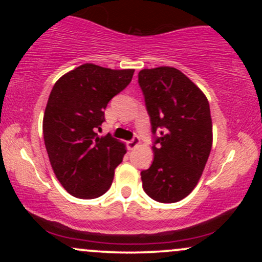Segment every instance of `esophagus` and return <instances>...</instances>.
Masks as SVG:
<instances>
[{"label":"esophagus","mask_w":262,"mask_h":262,"mask_svg":"<svg viewBox=\"0 0 262 262\" xmlns=\"http://www.w3.org/2000/svg\"><path fill=\"white\" fill-rule=\"evenodd\" d=\"M139 144H140V138L138 137V135H134L133 139L128 141V148L130 149V150H133V149L137 148V146L139 145Z\"/></svg>","instance_id":"obj_1"}]
</instances>
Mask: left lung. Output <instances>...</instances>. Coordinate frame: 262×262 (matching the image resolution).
<instances>
[{
    "instance_id": "8db88e82",
    "label": "left lung",
    "mask_w": 262,
    "mask_h": 262,
    "mask_svg": "<svg viewBox=\"0 0 262 262\" xmlns=\"http://www.w3.org/2000/svg\"><path fill=\"white\" fill-rule=\"evenodd\" d=\"M152 133L154 161L140 172L152 200L175 203L188 196L202 175L212 149V119L206 96L170 66L138 74Z\"/></svg>"
}]
</instances>
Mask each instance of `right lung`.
Segmentation results:
<instances>
[{
  "label": "right lung",
  "instance_id": "obj_1",
  "mask_svg": "<svg viewBox=\"0 0 262 262\" xmlns=\"http://www.w3.org/2000/svg\"><path fill=\"white\" fill-rule=\"evenodd\" d=\"M133 74V69L83 64L54 85L44 113V143L56 179L71 196L91 200L112 185L124 144L96 132L108 102L130 83Z\"/></svg>",
  "mask_w": 262,
  "mask_h": 262
}]
</instances>
